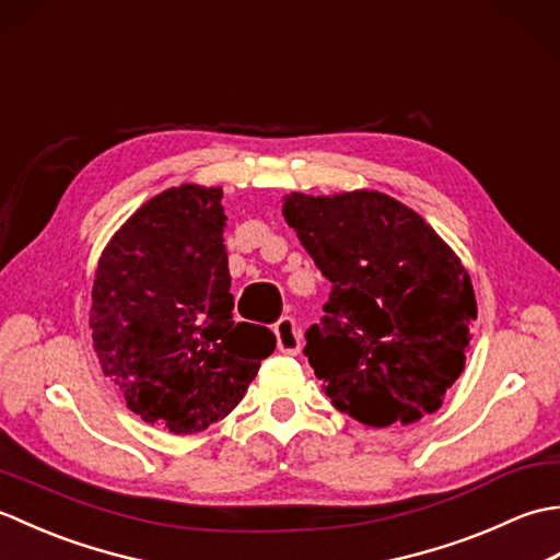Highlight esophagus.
Returning a JSON list of instances; mask_svg holds the SVG:
<instances>
[{
    "label": "esophagus",
    "mask_w": 560,
    "mask_h": 560,
    "mask_svg": "<svg viewBox=\"0 0 560 560\" xmlns=\"http://www.w3.org/2000/svg\"><path fill=\"white\" fill-rule=\"evenodd\" d=\"M273 335H277V349L287 355H295L301 351V337L295 323L291 317H281L277 327H273Z\"/></svg>",
    "instance_id": "obj_1"
}]
</instances>
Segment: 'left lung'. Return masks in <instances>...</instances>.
I'll list each match as a JSON object with an SVG mask.
<instances>
[{
  "label": "left lung",
  "mask_w": 560,
  "mask_h": 560,
  "mask_svg": "<svg viewBox=\"0 0 560 560\" xmlns=\"http://www.w3.org/2000/svg\"><path fill=\"white\" fill-rule=\"evenodd\" d=\"M283 217L331 283L303 349L331 404L373 428L435 413L479 315L455 249L377 189L283 195Z\"/></svg>",
  "instance_id": "obj_1"
}]
</instances>
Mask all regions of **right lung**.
Returning <instances> with one entry per match:
<instances>
[{
	"label": "right lung",
	"mask_w": 560,
	"mask_h": 560,
	"mask_svg": "<svg viewBox=\"0 0 560 560\" xmlns=\"http://www.w3.org/2000/svg\"><path fill=\"white\" fill-rule=\"evenodd\" d=\"M221 199L197 183L163 189L113 233L93 279L103 375L129 411L175 435L225 419L277 343L233 319Z\"/></svg>",
	"instance_id": "obj_1"
}]
</instances>
